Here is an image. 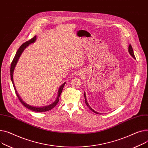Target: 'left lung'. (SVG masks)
<instances>
[{
  "instance_id": "left-lung-1",
  "label": "left lung",
  "mask_w": 148,
  "mask_h": 148,
  "mask_svg": "<svg viewBox=\"0 0 148 148\" xmlns=\"http://www.w3.org/2000/svg\"><path fill=\"white\" fill-rule=\"evenodd\" d=\"M128 52H129V53L130 54V55H131L134 58H136V57H135V56H134V52H133V48H132V45H129V47H128ZM84 97H85V104L86 105V106H87L90 109V110H91L93 112H94V113H95V114H99V113H98V112H95V110H94L90 106H89V105H88V102H87V101H86V95H85V92H84Z\"/></svg>"
}]
</instances>
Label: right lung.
Returning a JSON list of instances; mask_svg holds the SVG:
<instances>
[{
	"mask_svg": "<svg viewBox=\"0 0 148 148\" xmlns=\"http://www.w3.org/2000/svg\"><path fill=\"white\" fill-rule=\"evenodd\" d=\"M36 39V36H34L33 38H32L31 39L26 41L25 42H24V43H23V44L20 46V47L19 48V49L17 50L16 53V54L12 60V62L11 63V69H10V73H11V81H12V82L13 84V86H14V90H15V93L17 95V97H18L19 100L20 101V102L23 104V105L24 106H25L26 108H27L32 111H34V112H47V111H48L49 110H51L52 109H53V108H54L56 105L58 103V101H59V97H60V95L61 94V93H62V90L63 89V87L66 84V82H64L63 85H61V86L60 87L59 90H58V96H57V99L56 100V101L53 103H52L51 105H49V106H45V107H43V108H36V107H33V106H30L29 105H27V103H25V102H24L23 101V100L21 99V97H20V95H18V92H17L16 90V88L15 87V85H14V80H13V72H14V68L16 66V64L17 63V62H18V60L21 54V53H23V51L24 50V49L27 47L30 43H33L34 41H35Z\"/></svg>",
	"mask_w": 148,
	"mask_h": 148,
	"instance_id": "right-lung-1",
	"label": "right lung"
}]
</instances>
